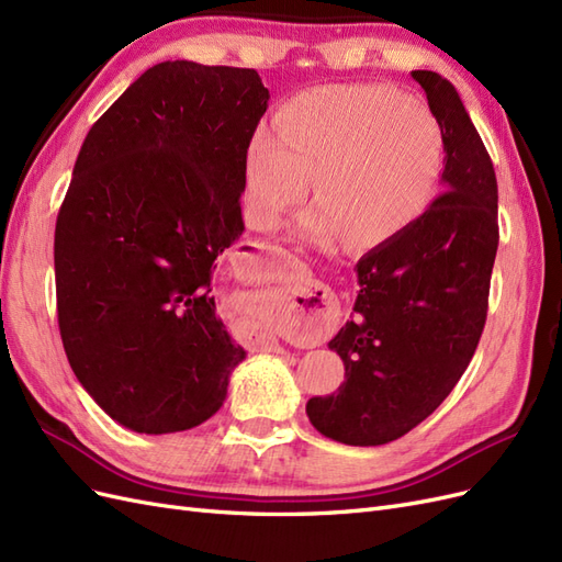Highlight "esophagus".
I'll return each mask as SVG.
<instances>
[{
  "label": "esophagus",
  "instance_id": "1",
  "mask_svg": "<svg viewBox=\"0 0 562 562\" xmlns=\"http://www.w3.org/2000/svg\"><path fill=\"white\" fill-rule=\"evenodd\" d=\"M302 304H297V314L302 330L307 335L310 345H318L321 339L333 330L337 318V304L328 285L321 281H310L302 288Z\"/></svg>",
  "mask_w": 562,
  "mask_h": 562
}]
</instances>
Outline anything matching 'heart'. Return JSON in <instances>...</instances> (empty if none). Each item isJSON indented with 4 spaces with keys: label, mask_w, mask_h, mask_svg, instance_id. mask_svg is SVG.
<instances>
[{
    "label": "heart",
    "mask_w": 562,
    "mask_h": 562,
    "mask_svg": "<svg viewBox=\"0 0 562 562\" xmlns=\"http://www.w3.org/2000/svg\"><path fill=\"white\" fill-rule=\"evenodd\" d=\"M274 131L255 133L246 151L250 220L277 227L314 178L318 203L295 225L314 246L391 241L427 211L443 173L436 114L380 83L304 91L279 110Z\"/></svg>",
    "instance_id": "1"
}]
</instances>
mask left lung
<instances>
[{"instance_id": "obj_1", "label": "left lung", "mask_w": 562, "mask_h": 562, "mask_svg": "<svg viewBox=\"0 0 562 562\" xmlns=\"http://www.w3.org/2000/svg\"><path fill=\"white\" fill-rule=\"evenodd\" d=\"M443 126V194L356 262L353 316L328 347L345 363L330 396L307 401L314 427L347 446H384L448 398L479 347L495 265L497 178L448 79L415 70Z\"/></svg>"}]
</instances>
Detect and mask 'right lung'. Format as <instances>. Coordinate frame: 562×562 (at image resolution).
<instances>
[{"instance_id": "1", "label": "right lung", "mask_w": 562, "mask_h": 562, "mask_svg": "<svg viewBox=\"0 0 562 562\" xmlns=\"http://www.w3.org/2000/svg\"><path fill=\"white\" fill-rule=\"evenodd\" d=\"M267 100L255 70L166 60L79 149L56 220L58 326L79 384L131 431L199 427L246 359L211 281L244 234L246 151Z\"/></svg>"}]
</instances>
